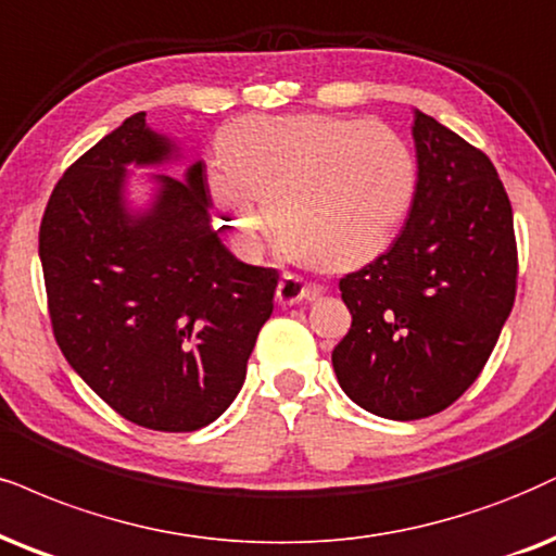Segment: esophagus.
I'll return each instance as SVG.
<instances>
[{
  "label": "esophagus",
  "mask_w": 556,
  "mask_h": 556,
  "mask_svg": "<svg viewBox=\"0 0 556 556\" xmlns=\"http://www.w3.org/2000/svg\"><path fill=\"white\" fill-rule=\"evenodd\" d=\"M317 296H321L319 286L304 283V280H301L299 276H291V273H286V276L280 278V283L276 289V299L280 306H293V304H299V301L317 299Z\"/></svg>",
  "instance_id": "1"
}]
</instances>
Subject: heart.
I'll use <instances>...</instances> for the list:
<instances>
[{
    "label": "heart",
    "mask_w": 556,
    "mask_h": 556,
    "mask_svg": "<svg viewBox=\"0 0 556 556\" xmlns=\"http://www.w3.org/2000/svg\"><path fill=\"white\" fill-rule=\"evenodd\" d=\"M208 193L237 250L257 257L273 224L291 255L319 270L379 257L407 216L417 164L383 123L342 115H247L218 136Z\"/></svg>",
    "instance_id": "1"
}]
</instances>
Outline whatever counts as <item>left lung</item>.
<instances>
[{"instance_id":"8db88e82","label":"left lung","mask_w":556,"mask_h":556,"mask_svg":"<svg viewBox=\"0 0 556 556\" xmlns=\"http://www.w3.org/2000/svg\"><path fill=\"white\" fill-rule=\"evenodd\" d=\"M417 190L402 235L340 278L353 325L332 351L351 400L389 420L451 407L482 374L516 301L513 208L490 156L415 111Z\"/></svg>"}]
</instances>
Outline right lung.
Instances as JSON below:
<instances>
[{
  "instance_id": "right-lung-1",
  "label": "right lung",
  "mask_w": 556,
  "mask_h": 556,
  "mask_svg": "<svg viewBox=\"0 0 556 556\" xmlns=\"http://www.w3.org/2000/svg\"><path fill=\"white\" fill-rule=\"evenodd\" d=\"M136 113L79 156L48 198L38 252L53 338L126 420L205 428L235 402L270 319L278 270L239 263L211 226L203 162L156 175L152 208H126L128 164L173 160Z\"/></svg>"
}]
</instances>
